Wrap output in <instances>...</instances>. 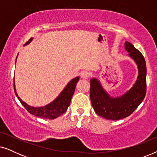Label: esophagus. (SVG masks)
Instances as JSON below:
<instances>
[{
    "label": "esophagus",
    "mask_w": 157,
    "mask_h": 157,
    "mask_svg": "<svg viewBox=\"0 0 157 157\" xmlns=\"http://www.w3.org/2000/svg\"><path fill=\"white\" fill-rule=\"evenodd\" d=\"M90 76H91V74H90V72L88 71H83L81 73V77L82 78L87 79L89 78Z\"/></svg>",
    "instance_id": "obj_1"
}]
</instances>
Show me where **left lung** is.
I'll use <instances>...</instances> for the list:
<instances>
[{"instance_id": "left-lung-1", "label": "left lung", "mask_w": 157, "mask_h": 157, "mask_svg": "<svg viewBox=\"0 0 157 157\" xmlns=\"http://www.w3.org/2000/svg\"><path fill=\"white\" fill-rule=\"evenodd\" d=\"M128 56L137 64L139 76L132 89L120 96L111 97L99 81L91 78L90 98L92 106L98 116L109 120H119L132 114L142 102L147 92V66L143 55L131 43L125 42Z\"/></svg>"}]
</instances>
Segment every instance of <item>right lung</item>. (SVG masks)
Instances as JSON below:
<instances>
[{"instance_id":"obj_1","label":"right lung","mask_w":157,"mask_h":157,"mask_svg":"<svg viewBox=\"0 0 157 157\" xmlns=\"http://www.w3.org/2000/svg\"><path fill=\"white\" fill-rule=\"evenodd\" d=\"M33 40V38H31L29 40V41L25 43V45L29 44ZM79 80V77L77 76L71 81H70L66 86L64 88V89L61 91V93L59 94V96L56 98V99L50 104L46 105V106L43 107H33L29 106L27 104H25L24 101L19 98L18 94L16 93V87H15V81H14V91L16 94V96L18 100L20 101L21 104L25 107V109L29 111L30 113L33 114L36 117L43 118V119H53L59 117V116L63 114L67 111L68 107L69 106L71 100L76 89V83Z\"/></svg>"}]
</instances>
